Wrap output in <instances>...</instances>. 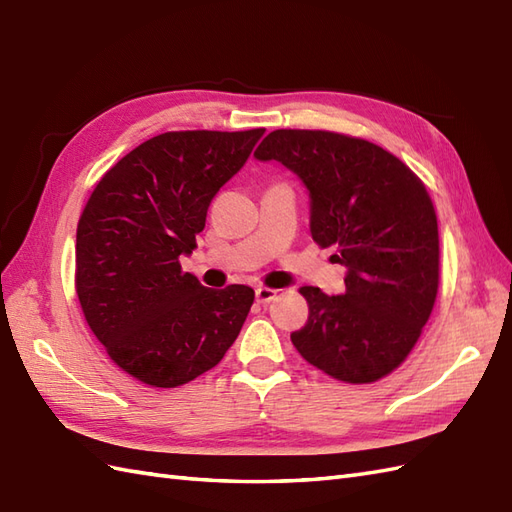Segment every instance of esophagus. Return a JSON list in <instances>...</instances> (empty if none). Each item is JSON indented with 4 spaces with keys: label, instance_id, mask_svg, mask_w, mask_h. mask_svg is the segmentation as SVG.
Returning <instances> with one entry per match:
<instances>
[{
    "label": "esophagus",
    "instance_id": "34e87169",
    "mask_svg": "<svg viewBox=\"0 0 512 512\" xmlns=\"http://www.w3.org/2000/svg\"><path fill=\"white\" fill-rule=\"evenodd\" d=\"M277 290H272V287H264V285H261V287H257V290H255V298H257V303L259 305H268V303H272V300L274 298H277Z\"/></svg>",
    "mask_w": 512,
    "mask_h": 512
}]
</instances>
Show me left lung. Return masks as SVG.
I'll list each match as a JSON object with an SVG mask.
<instances>
[{
	"label": "left lung",
	"instance_id": "obj_1",
	"mask_svg": "<svg viewBox=\"0 0 512 512\" xmlns=\"http://www.w3.org/2000/svg\"><path fill=\"white\" fill-rule=\"evenodd\" d=\"M309 190L311 238L335 246L344 294L305 285L309 318L292 333L305 361L337 381L365 385L409 357L439 290V229L424 183L396 155L363 138L277 129L255 151Z\"/></svg>",
	"mask_w": 512,
	"mask_h": 512
}]
</instances>
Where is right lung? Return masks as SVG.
I'll list each match as a JSON object with an SVG mask.
<instances>
[{"mask_svg": "<svg viewBox=\"0 0 512 512\" xmlns=\"http://www.w3.org/2000/svg\"><path fill=\"white\" fill-rule=\"evenodd\" d=\"M264 131H166L129 151L90 194L77 222V298L110 359L144 385L194 381L240 335L251 287L209 290L179 259Z\"/></svg>", "mask_w": 512, "mask_h": 512, "instance_id": "right-lung-1", "label": "right lung"}]
</instances>
